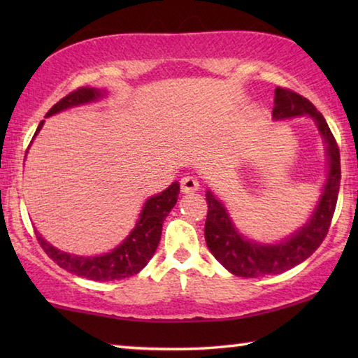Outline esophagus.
Wrapping results in <instances>:
<instances>
[{"instance_id":"obj_1","label":"esophagus","mask_w":358,"mask_h":358,"mask_svg":"<svg viewBox=\"0 0 358 358\" xmlns=\"http://www.w3.org/2000/svg\"><path fill=\"white\" fill-rule=\"evenodd\" d=\"M180 183H181V192L183 194H192L201 187L197 178L192 177V175H186V177L181 178Z\"/></svg>"}]
</instances>
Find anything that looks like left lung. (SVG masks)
Instances as JSON below:
<instances>
[{"label":"left lung","mask_w":358,"mask_h":358,"mask_svg":"<svg viewBox=\"0 0 358 358\" xmlns=\"http://www.w3.org/2000/svg\"><path fill=\"white\" fill-rule=\"evenodd\" d=\"M271 115L276 121L305 117V115L313 118L324 138L327 157H329V173H327L322 196L310 220L280 243H257L241 235L230 220L226 205L210 189L207 191L205 197L208 203V215L205 221V241L217 262L226 266L230 273L241 278L278 275L306 260L317 250L329 232L338 201L339 180H341L339 148L322 113L317 112V108L303 96L287 88L276 87L275 107Z\"/></svg>","instance_id":"8db88e82"}]
</instances>
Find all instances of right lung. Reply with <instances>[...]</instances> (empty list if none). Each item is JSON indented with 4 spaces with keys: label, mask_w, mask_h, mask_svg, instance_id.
<instances>
[{
    "label": "right lung",
    "mask_w": 358,
    "mask_h": 358,
    "mask_svg": "<svg viewBox=\"0 0 358 358\" xmlns=\"http://www.w3.org/2000/svg\"><path fill=\"white\" fill-rule=\"evenodd\" d=\"M106 94V90L82 87L76 90V92L69 93L68 96H64L62 101H58L57 104L47 112L45 118L63 112L66 108L99 101L101 98H104ZM42 126H44V120L39 123L38 129L34 132V137L39 134ZM178 194L180 183L178 181H173V183L161 194H156V196H151L150 199H147L134 229H132L128 237L123 240V243L113 248L110 252L101 254V256L88 257L64 252L62 250H57L55 246H52L47 240H44V237H42L38 230H34V232L42 246V250L47 252V256L50 257L53 262H57L62 268L68 270L69 273L93 281L123 280V278L137 275L138 271L148 264V260L153 257V254L161 240L162 222H164L167 215L171 213V210L175 207V203H177Z\"/></svg>",
    "instance_id": "add662e5"
}]
</instances>
